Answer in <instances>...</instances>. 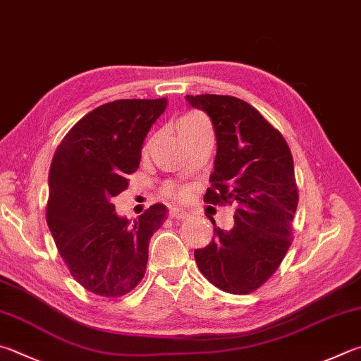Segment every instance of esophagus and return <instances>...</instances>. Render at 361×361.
Here are the masks:
<instances>
[{
    "instance_id": "esophagus-1",
    "label": "esophagus",
    "mask_w": 361,
    "mask_h": 361,
    "mask_svg": "<svg viewBox=\"0 0 361 361\" xmlns=\"http://www.w3.org/2000/svg\"><path fill=\"white\" fill-rule=\"evenodd\" d=\"M170 218H172V219H186L188 213L183 212L181 208H170Z\"/></svg>"
}]
</instances>
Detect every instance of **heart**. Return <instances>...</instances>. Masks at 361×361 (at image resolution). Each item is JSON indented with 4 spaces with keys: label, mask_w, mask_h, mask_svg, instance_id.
Returning <instances> with one entry per match:
<instances>
[{
    "label": "heart",
    "mask_w": 361,
    "mask_h": 361,
    "mask_svg": "<svg viewBox=\"0 0 361 361\" xmlns=\"http://www.w3.org/2000/svg\"><path fill=\"white\" fill-rule=\"evenodd\" d=\"M202 118V115H199V114H188V115H183L178 121H176V130H180V129H183V128H186V126H189V124L191 123H194V121H197V120H200ZM166 192L167 194H175V195H185V191H183V189H178V188H175V186H167L166 188Z\"/></svg>",
    "instance_id": "heart-1"
}]
</instances>
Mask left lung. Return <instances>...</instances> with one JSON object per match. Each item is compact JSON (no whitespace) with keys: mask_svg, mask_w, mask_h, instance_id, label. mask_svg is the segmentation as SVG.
<instances>
[{"mask_svg":"<svg viewBox=\"0 0 361 361\" xmlns=\"http://www.w3.org/2000/svg\"><path fill=\"white\" fill-rule=\"evenodd\" d=\"M212 118L218 152L203 200L235 205V226L194 257L209 283L233 295L257 290L278 270L292 245L298 205L293 158L283 134L257 109L233 96H186Z\"/></svg>","mask_w":361,"mask_h":361,"instance_id":"obj_1","label":"left lung"}]
</instances>
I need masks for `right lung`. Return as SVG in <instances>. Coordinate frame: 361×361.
Segmentation results:
<instances>
[{
	"mask_svg": "<svg viewBox=\"0 0 361 361\" xmlns=\"http://www.w3.org/2000/svg\"><path fill=\"white\" fill-rule=\"evenodd\" d=\"M166 106V97L104 104L69 129L51 159L47 224L72 278L91 293L123 297L145 276L167 208L154 203L133 224L112 199L139 169L143 140Z\"/></svg>",
	"mask_w": 361,
	"mask_h": 361,
	"instance_id": "obj_1",
	"label": "right lung"
}]
</instances>
